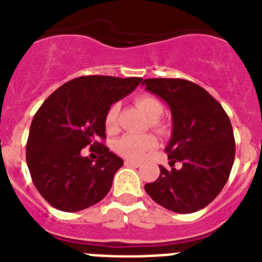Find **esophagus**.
I'll return each instance as SVG.
<instances>
[{"label": "esophagus", "mask_w": 262, "mask_h": 262, "mask_svg": "<svg viewBox=\"0 0 262 262\" xmlns=\"http://www.w3.org/2000/svg\"><path fill=\"white\" fill-rule=\"evenodd\" d=\"M125 165H126V166H133V168H138V166H141V161H132V160H125Z\"/></svg>", "instance_id": "34e87169"}]
</instances>
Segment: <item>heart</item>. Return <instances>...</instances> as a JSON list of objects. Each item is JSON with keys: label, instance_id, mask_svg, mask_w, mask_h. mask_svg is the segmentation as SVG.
<instances>
[{"label": "heart", "instance_id": "heart-1", "mask_svg": "<svg viewBox=\"0 0 262 262\" xmlns=\"http://www.w3.org/2000/svg\"><path fill=\"white\" fill-rule=\"evenodd\" d=\"M136 105L141 112H144L150 120H157L162 114V104L160 100L150 94H141L136 97ZM118 105L113 104L105 114V129L107 133H114L117 130ZM157 146V138L153 135H126L121 137L114 144V150L118 155L129 160H141L149 151Z\"/></svg>", "mask_w": 262, "mask_h": 262}]
</instances>
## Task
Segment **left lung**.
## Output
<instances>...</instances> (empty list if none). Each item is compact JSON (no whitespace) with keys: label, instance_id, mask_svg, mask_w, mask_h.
I'll return each mask as SVG.
<instances>
[{"label":"left lung","instance_id":"1","mask_svg":"<svg viewBox=\"0 0 262 262\" xmlns=\"http://www.w3.org/2000/svg\"><path fill=\"white\" fill-rule=\"evenodd\" d=\"M145 89L169 105L173 132L165 151L170 166H160L155 182L145 185L153 201L176 213H193L209 205L225 186L236 144L230 120L204 88L182 78H146Z\"/></svg>","mask_w":262,"mask_h":262}]
</instances>
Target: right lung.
<instances>
[{
	"mask_svg": "<svg viewBox=\"0 0 262 262\" xmlns=\"http://www.w3.org/2000/svg\"><path fill=\"white\" fill-rule=\"evenodd\" d=\"M141 81V77H78L54 90L34 114L26 162L39 194L56 209H86L111 190L124 161L101 142L106 138L105 114ZM86 146L98 153L96 162L80 155Z\"/></svg>",
	"mask_w": 262,
	"mask_h": 262,
	"instance_id": "add662e5",
	"label": "right lung"
}]
</instances>
